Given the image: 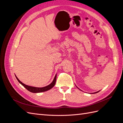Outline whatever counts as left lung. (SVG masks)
<instances>
[{"label":"left lung","instance_id":"1","mask_svg":"<svg viewBox=\"0 0 123 123\" xmlns=\"http://www.w3.org/2000/svg\"><path fill=\"white\" fill-rule=\"evenodd\" d=\"M99 91H98V92H94L93 93H98V92Z\"/></svg>","mask_w":123,"mask_h":123}]
</instances>
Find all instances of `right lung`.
<instances>
[{
    "label": "right lung",
    "mask_w": 123,
    "mask_h": 123,
    "mask_svg": "<svg viewBox=\"0 0 123 123\" xmlns=\"http://www.w3.org/2000/svg\"><path fill=\"white\" fill-rule=\"evenodd\" d=\"M16 79L17 80L19 81V83L20 84H21L23 86L27 89L28 91H29L30 92H32V93H40V92H44V91H47L48 90H50L51 88H52L55 84L56 83V75H55L54 79L53 80L52 82L50 85L47 86L46 87H42V88H38V87H32V86H28L26 85L25 84L23 83L20 81L19 79H18L17 77V76L15 75Z\"/></svg>",
    "instance_id": "add662e5"
}]
</instances>
